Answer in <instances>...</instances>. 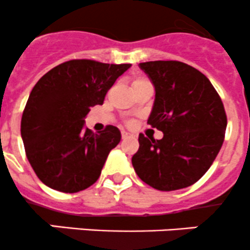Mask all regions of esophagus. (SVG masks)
Here are the masks:
<instances>
[{
	"label": "esophagus",
	"mask_w": 250,
	"mask_h": 250,
	"mask_svg": "<svg viewBox=\"0 0 250 250\" xmlns=\"http://www.w3.org/2000/svg\"><path fill=\"white\" fill-rule=\"evenodd\" d=\"M127 137H130V133L126 132V131H122V138H123V140H126Z\"/></svg>",
	"instance_id": "34e87169"
}]
</instances>
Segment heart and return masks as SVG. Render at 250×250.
<instances>
[{
	"instance_id": "1",
	"label": "heart",
	"mask_w": 250,
	"mask_h": 250,
	"mask_svg": "<svg viewBox=\"0 0 250 250\" xmlns=\"http://www.w3.org/2000/svg\"><path fill=\"white\" fill-rule=\"evenodd\" d=\"M140 81H143V80H136L135 83H140Z\"/></svg>"
}]
</instances>
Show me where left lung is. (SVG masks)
Returning a JSON list of instances; mask_svg holds the SVG:
<instances>
[{"label": "left lung", "instance_id": "8db88e82", "mask_svg": "<svg viewBox=\"0 0 250 250\" xmlns=\"http://www.w3.org/2000/svg\"><path fill=\"white\" fill-rule=\"evenodd\" d=\"M155 90L147 124L162 140L140 133L132 167L143 182L159 191L196 184L216 158L225 138L224 104L209 79L177 61L140 63Z\"/></svg>", "mask_w": 250, "mask_h": 250}]
</instances>
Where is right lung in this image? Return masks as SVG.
Segmentation results:
<instances>
[{"mask_svg":"<svg viewBox=\"0 0 250 250\" xmlns=\"http://www.w3.org/2000/svg\"><path fill=\"white\" fill-rule=\"evenodd\" d=\"M130 66L73 59L51 69L34 86L21 132L29 163L49 188L75 193L98 180L122 133L112 125L92 132L85 118L91 107L103 104L108 90Z\"/></svg>","mask_w":250,"mask_h":250,"instance_id":"add662e5","label":"right lung"}]
</instances>
